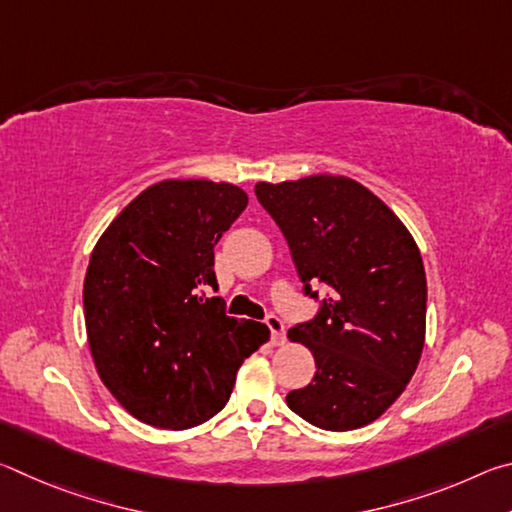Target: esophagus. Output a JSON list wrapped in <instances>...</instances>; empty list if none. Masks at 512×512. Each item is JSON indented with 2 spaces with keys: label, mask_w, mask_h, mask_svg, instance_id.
<instances>
[{
  "label": "esophagus",
  "mask_w": 512,
  "mask_h": 512,
  "mask_svg": "<svg viewBox=\"0 0 512 512\" xmlns=\"http://www.w3.org/2000/svg\"><path fill=\"white\" fill-rule=\"evenodd\" d=\"M266 325H268V329H271L273 345H282L284 343V320L275 314H268Z\"/></svg>",
  "instance_id": "obj_1"
}]
</instances>
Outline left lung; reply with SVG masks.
Wrapping results in <instances>:
<instances>
[{
	"instance_id": "1",
	"label": "left lung",
	"mask_w": 512,
	"mask_h": 512,
	"mask_svg": "<svg viewBox=\"0 0 512 512\" xmlns=\"http://www.w3.org/2000/svg\"><path fill=\"white\" fill-rule=\"evenodd\" d=\"M287 239L316 316L289 329L314 354L311 384L287 395L314 427L370 424L409 384L424 348L427 277L411 232L391 207L345 176L255 185ZM328 289L318 299L313 289Z\"/></svg>"
}]
</instances>
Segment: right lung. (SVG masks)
Segmentation results:
<instances>
[{"mask_svg":"<svg viewBox=\"0 0 512 512\" xmlns=\"http://www.w3.org/2000/svg\"><path fill=\"white\" fill-rule=\"evenodd\" d=\"M244 189L162 180L133 198L92 250L83 309L94 366L151 427L189 429L230 400L237 370L268 327L225 314L214 246L246 210Z\"/></svg>","mask_w":512,"mask_h":512,"instance_id":"right-lung-1","label":"right lung"}]
</instances>
